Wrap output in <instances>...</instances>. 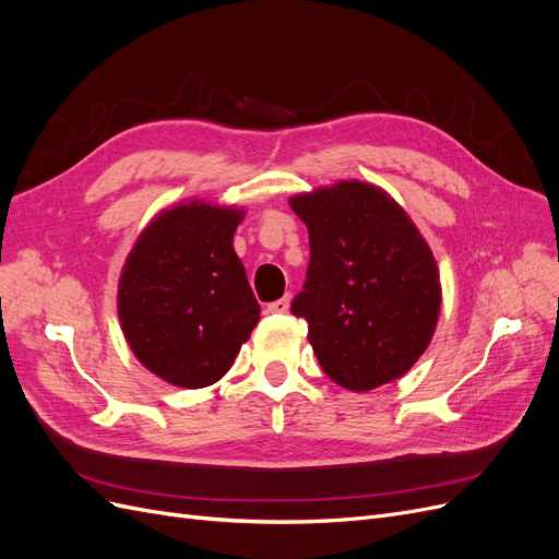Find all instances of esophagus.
Masks as SVG:
<instances>
[{"label": "esophagus", "instance_id": "obj_1", "mask_svg": "<svg viewBox=\"0 0 559 559\" xmlns=\"http://www.w3.org/2000/svg\"><path fill=\"white\" fill-rule=\"evenodd\" d=\"M289 302H292V298L289 296H282L280 300H273V302H267V312L270 314H284L286 310H289Z\"/></svg>", "mask_w": 559, "mask_h": 559}]
</instances>
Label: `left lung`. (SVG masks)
I'll return each mask as SVG.
<instances>
[{"instance_id": "left-lung-1", "label": "left lung", "mask_w": 559, "mask_h": 559, "mask_svg": "<svg viewBox=\"0 0 559 559\" xmlns=\"http://www.w3.org/2000/svg\"><path fill=\"white\" fill-rule=\"evenodd\" d=\"M310 235V265L292 312L324 373L349 392L403 378L441 314V273L399 202L368 181H337L289 200Z\"/></svg>"}]
</instances>
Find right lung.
I'll return each mask as SVG.
<instances>
[{"label": "right lung", "mask_w": 559, "mask_h": 559, "mask_svg": "<svg viewBox=\"0 0 559 559\" xmlns=\"http://www.w3.org/2000/svg\"><path fill=\"white\" fill-rule=\"evenodd\" d=\"M240 207L189 200L151 218L118 277L116 308L134 357L183 389L222 380L259 324L233 235Z\"/></svg>", "instance_id": "1"}]
</instances>
